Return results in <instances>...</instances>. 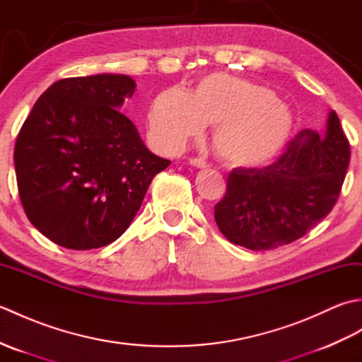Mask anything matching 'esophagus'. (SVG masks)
Here are the masks:
<instances>
[{"label":"esophagus","instance_id":"esophagus-1","mask_svg":"<svg viewBox=\"0 0 362 362\" xmlns=\"http://www.w3.org/2000/svg\"><path fill=\"white\" fill-rule=\"evenodd\" d=\"M189 165H193V166H196V168H201V169H204V168L209 166V165H206V161H205V160L199 158V157L189 158Z\"/></svg>","mask_w":362,"mask_h":362}]
</instances>
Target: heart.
<instances>
[{
	"label": "heart",
	"mask_w": 362,
	"mask_h": 362,
	"mask_svg": "<svg viewBox=\"0 0 362 362\" xmlns=\"http://www.w3.org/2000/svg\"><path fill=\"white\" fill-rule=\"evenodd\" d=\"M149 130L158 144L179 149L214 124L211 141L224 163L253 169L269 163L286 144L292 129L288 107L272 90L227 73H213L193 93L168 88L153 99Z\"/></svg>",
	"instance_id": "heart-1"
}]
</instances>
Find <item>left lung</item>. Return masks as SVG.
Wrapping results in <instances>:
<instances>
[{
    "label": "left lung",
    "instance_id": "1",
    "mask_svg": "<svg viewBox=\"0 0 362 362\" xmlns=\"http://www.w3.org/2000/svg\"><path fill=\"white\" fill-rule=\"evenodd\" d=\"M350 144L334 110L327 132L303 129L272 165L235 168L227 191L214 205V219L230 243L271 250L316 227L341 194Z\"/></svg>",
    "mask_w": 362,
    "mask_h": 362
}]
</instances>
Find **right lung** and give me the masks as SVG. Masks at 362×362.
Instances as JSON below:
<instances>
[{
    "label": "right lung",
    "instance_id": "obj_1",
    "mask_svg": "<svg viewBox=\"0 0 362 362\" xmlns=\"http://www.w3.org/2000/svg\"><path fill=\"white\" fill-rule=\"evenodd\" d=\"M134 91L126 74L60 79L20 129L13 161L21 205L30 224L62 247L117 241L153 177L171 163L146 148L118 110Z\"/></svg>",
    "mask_w": 362,
    "mask_h": 362
}]
</instances>
